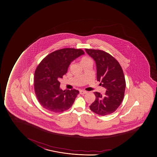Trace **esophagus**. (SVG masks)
<instances>
[{"instance_id": "1", "label": "esophagus", "mask_w": 157, "mask_h": 157, "mask_svg": "<svg viewBox=\"0 0 157 157\" xmlns=\"http://www.w3.org/2000/svg\"><path fill=\"white\" fill-rule=\"evenodd\" d=\"M87 93V92L86 91H83V90H80V94H84Z\"/></svg>"}]
</instances>
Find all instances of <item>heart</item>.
I'll list each match as a JSON object with an SVG mask.
<instances>
[{
	"label": "heart",
	"mask_w": 157,
	"mask_h": 157,
	"mask_svg": "<svg viewBox=\"0 0 157 157\" xmlns=\"http://www.w3.org/2000/svg\"><path fill=\"white\" fill-rule=\"evenodd\" d=\"M89 60H91L90 58H88V57H84V58H82V59L81 60V63H85V62H88Z\"/></svg>",
	"instance_id": "heart-1"
}]
</instances>
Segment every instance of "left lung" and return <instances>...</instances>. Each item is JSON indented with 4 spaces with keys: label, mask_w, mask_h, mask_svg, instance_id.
Returning <instances> with one entry per match:
<instances>
[{
    "label": "left lung",
    "mask_w": 157,
    "mask_h": 157,
    "mask_svg": "<svg viewBox=\"0 0 157 157\" xmlns=\"http://www.w3.org/2000/svg\"><path fill=\"white\" fill-rule=\"evenodd\" d=\"M95 61L97 80L106 89L105 94L95 92V100L90 106L92 112L105 116L113 113L123 100L126 82L118 62L109 53L101 50L85 49Z\"/></svg>",
    "instance_id": "left-lung-1"
}]
</instances>
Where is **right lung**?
Listing matches in <instances>:
<instances>
[{
    "label": "right lung",
    "mask_w": 157,
    "mask_h": 157,
    "mask_svg": "<svg viewBox=\"0 0 157 157\" xmlns=\"http://www.w3.org/2000/svg\"><path fill=\"white\" fill-rule=\"evenodd\" d=\"M85 52L81 49L66 48L48 55L41 61L34 73V90L43 107L60 113L71 107L78 90H62L59 80L67 73L71 63Z\"/></svg>",
    "instance_id": "right-lung-1"
}]
</instances>
